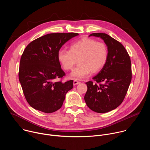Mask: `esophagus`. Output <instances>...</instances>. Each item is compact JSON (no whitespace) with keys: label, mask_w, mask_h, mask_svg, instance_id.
Listing matches in <instances>:
<instances>
[{"label":"esophagus","mask_w":150,"mask_h":150,"mask_svg":"<svg viewBox=\"0 0 150 150\" xmlns=\"http://www.w3.org/2000/svg\"><path fill=\"white\" fill-rule=\"evenodd\" d=\"M80 83V82L79 81H77V80H74V85H77V84H78V83Z\"/></svg>","instance_id":"esophagus-1"}]
</instances>
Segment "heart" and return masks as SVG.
Segmentation results:
<instances>
[{"label": "heart", "mask_w": 150, "mask_h": 150, "mask_svg": "<svg viewBox=\"0 0 150 150\" xmlns=\"http://www.w3.org/2000/svg\"><path fill=\"white\" fill-rule=\"evenodd\" d=\"M109 57L108 46L103 41L90 38H83L72 43L70 49H61L57 53V59L65 71L73 70L71 76L75 79H82L91 71L97 73L101 71Z\"/></svg>", "instance_id": "1"}]
</instances>
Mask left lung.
<instances>
[{
    "instance_id": "8db88e82",
    "label": "left lung",
    "mask_w": 150,
    "mask_h": 150,
    "mask_svg": "<svg viewBox=\"0 0 150 150\" xmlns=\"http://www.w3.org/2000/svg\"><path fill=\"white\" fill-rule=\"evenodd\" d=\"M102 38L109 49V57L104 68L87 82L84 100L93 111L104 113L115 109L123 102L132 79L130 56L120 42L108 34L97 33L90 36Z\"/></svg>"
}]
</instances>
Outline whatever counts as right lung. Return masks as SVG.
<instances>
[{"instance_id": "obj_1", "label": "right lung", "mask_w": 150, "mask_h": 150, "mask_svg": "<svg viewBox=\"0 0 150 150\" xmlns=\"http://www.w3.org/2000/svg\"><path fill=\"white\" fill-rule=\"evenodd\" d=\"M78 33H51L40 37L25 49L21 56L19 80L27 101L35 110L53 113L62 106L73 81H62L65 73L57 59V53ZM55 79H60L54 83Z\"/></svg>"}]
</instances>
